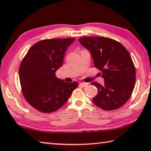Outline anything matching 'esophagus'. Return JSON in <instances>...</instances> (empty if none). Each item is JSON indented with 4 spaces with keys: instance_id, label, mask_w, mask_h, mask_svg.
Segmentation results:
<instances>
[{
    "instance_id": "1",
    "label": "esophagus",
    "mask_w": 151,
    "mask_h": 151,
    "mask_svg": "<svg viewBox=\"0 0 151 151\" xmlns=\"http://www.w3.org/2000/svg\"><path fill=\"white\" fill-rule=\"evenodd\" d=\"M79 85H80L82 86H84V87H86V86H87L88 85V84L86 83H81L80 84H79Z\"/></svg>"
}]
</instances>
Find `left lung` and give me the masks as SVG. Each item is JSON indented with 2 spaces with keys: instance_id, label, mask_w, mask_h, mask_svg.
Returning a JSON list of instances; mask_svg holds the SVG:
<instances>
[{
  "instance_id": "left-lung-1",
  "label": "left lung",
  "mask_w": 151,
  "mask_h": 151,
  "mask_svg": "<svg viewBox=\"0 0 151 151\" xmlns=\"http://www.w3.org/2000/svg\"><path fill=\"white\" fill-rule=\"evenodd\" d=\"M81 44L91 52L94 67L101 71L104 84L91 83L98 89L94 104L104 111L121 107L131 97L136 72L131 55L123 45L106 37H82Z\"/></svg>"
}]
</instances>
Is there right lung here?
I'll use <instances>...</instances> for the list:
<instances>
[{"mask_svg":"<svg viewBox=\"0 0 151 151\" xmlns=\"http://www.w3.org/2000/svg\"><path fill=\"white\" fill-rule=\"evenodd\" d=\"M75 39L42 40L32 46L19 68L22 93L26 101L40 112H52L63 106L78 86L56 76L68 47Z\"/></svg>","mask_w":151,"mask_h":151,"instance_id":"obj_1","label":"right lung"}]
</instances>
